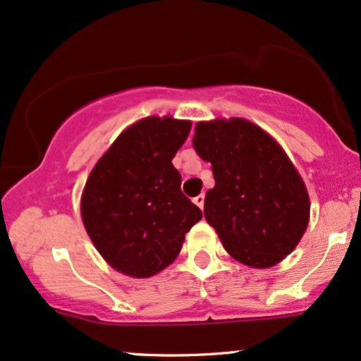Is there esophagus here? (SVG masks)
<instances>
[{"label":"esophagus","instance_id":"34e87169","mask_svg":"<svg viewBox=\"0 0 361 361\" xmlns=\"http://www.w3.org/2000/svg\"><path fill=\"white\" fill-rule=\"evenodd\" d=\"M193 202H195V204L199 205L200 209H204V204H205V195H204V193H200V195H197L195 199H193Z\"/></svg>","mask_w":361,"mask_h":361}]
</instances>
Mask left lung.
Masks as SVG:
<instances>
[{"label": "left lung", "instance_id": "left-lung-1", "mask_svg": "<svg viewBox=\"0 0 361 361\" xmlns=\"http://www.w3.org/2000/svg\"><path fill=\"white\" fill-rule=\"evenodd\" d=\"M193 147L212 164L216 185L204 214L229 255L259 269L281 262L310 216L307 188L284 150L241 118L199 123Z\"/></svg>", "mask_w": 361, "mask_h": 361}]
</instances>
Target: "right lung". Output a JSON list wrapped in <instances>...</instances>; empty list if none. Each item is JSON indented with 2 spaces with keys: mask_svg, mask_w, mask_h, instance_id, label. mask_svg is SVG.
<instances>
[{
  "mask_svg": "<svg viewBox=\"0 0 361 361\" xmlns=\"http://www.w3.org/2000/svg\"><path fill=\"white\" fill-rule=\"evenodd\" d=\"M192 123L150 116L126 128L97 161L82 195V219L111 267L150 277L176 259L202 211L181 192L173 157Z\"/></svg>",
  "mask_w": 361,
  "mask_h": 361,
  "instance_id": "add662e5",
  "label": "right lung"
}]
</instances>
